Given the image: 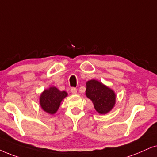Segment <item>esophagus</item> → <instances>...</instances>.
Returning <instances> with one entry per match:
<instances>
[{"label":"esophagus","mask_w":157,"mask_h":157,"mask_svg":"<svg viewBox=\"0 0 157 157\" xmlns=\"http://www.w3.org/2000/svg\"><path fill=\"white\" fill-rule=\"evenodd\" d=\"M70 91L72 94H76L77 92V88H71Z\"/></svg>","instance_id":"obj_1"}]
</instances>
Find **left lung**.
<instances>
[{"mask_svg": "<svg viewBox=\"0 0 157 157\" xmlns=\"http://www.w3.org/2000/svg\"><path fill=\"white\" fill-rule=\"evenodd\" d=\"M85 95L92 101L95 109L101 114L109 112L116 102L114 91L96 80L86 82Z\"/></svg>", "mask_w": 157, "mask_h": 157, "instance_id": "obj_1", "label": "left lung"}]
</instances>
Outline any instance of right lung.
<instances>
[{
	"mask_svg": "<svg viewBox=\"0 0 157 157\" xmlns=\"http://www.w3.org/2000/svg\"><path fill=\"white\" fill-rule=\"evenodd\" d=\"M67 96L66 91H60L56 87H50L41 93L40 105L45 112L53 114L58 111L61 102Z\"/></svg>",
	"mask_w": 157,
	"mask_h": 157,
	"instance_id": "right-lung-1",
	"label": "right lung"
}]
</instances>
